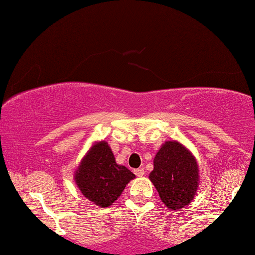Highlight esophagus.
<instances>
[{"mask_svg":"<svg viewBox=\"0 0 255 255\" xmlns=\"http://www.w3.org/2000/svg\"><path fill=\"white\" fill-rule=\"evenodd\" d=\"M134 174H135V175H137L138 177H141V176L145 174V170H144V168H138V169L134 170Z\"/></svg>","mask_w":255,"mask_h":255,"instance_id":"obj_1","label":"esophagus"}]
</instances>
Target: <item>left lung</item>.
I'll list each match as a JSON object with an SVG mask.
<instances>
[{"instance_id":"obj_1","label":"left lung","mask_w":255,"mask_h":255,"mask_svg":"<svg viewBox=\"0 0 255 255\" xmlns=\"http://www.w3.org/2000/svg\"><path fill=\"white\" fill-rule=\"evenodd\" d=\"M148 179L158 190L162 203L180 210L194 200L200 186V169L190 149L177 140H167L153 160Z\"/></svg>"}]
</instances>
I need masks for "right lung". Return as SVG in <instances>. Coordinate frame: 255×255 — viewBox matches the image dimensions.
<instances>
[{
    "mask_svg": "<svg viewBox=\"0 0 255 255\" xmlns=\"http://www.w3.org/2000/svg\"><path fill=\"white\" fill-rule=\"evenodd\" d=\"M135 175L116 162L107 141H95L74 172L80 193L97 207L108 208L121 196Z\"/></svg>",
    "mask_w": 255,
    "mask_h": 255,
    "instance_id": "1",
    "label": "right lung"
}]
</instances>
